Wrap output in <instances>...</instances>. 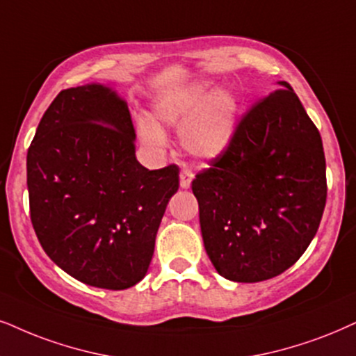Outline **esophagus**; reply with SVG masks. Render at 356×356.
Listing matches in <instances>:
<instances>
[{"mask_svg": "<svg viewBox=\"0 0 356 356\" xmlns=\"http://www.w3.org/2000/svg\"><path fill=\"white\" fill-rule=\"evenodd\" d=\"M193 181V172L191 169H182L181 170V187L188 188Z\"/></svg>", "mask_w": 356, "mask_h": 356, "instance_id": "esophagus-1", "label": "esophagus"}]
</instances>
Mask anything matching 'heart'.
<instances>
[{
	"instance_id": "b5f03b06",
	"label": "heart",
	"mask_w": 356,
	"mask_h": 356,
	"mask_svg": "<svg viewBox=\"0 0 356 356\" xmlns=\"http://www.w3.org/2000/svg\"><path fill=\"white\" fill-rule=\"evenodd\" d=\"M210 82H195L168 93L156 103L152 121L139 120L138 136L152 151H163V126L181 128V145L199 159H213L230 147L236 133L238 100L232 92L211 93Z\"/></svg>"
}]
</instances>
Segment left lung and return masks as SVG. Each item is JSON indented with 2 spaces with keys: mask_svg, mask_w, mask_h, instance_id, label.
<instances>
[{
  "mask_svg": "<svg viewBox=\"0 0 356 356\" xmlns=\"http://www.w3.org/2000/svg\"><path fill=\"white\" fill-rule=\"evenodd\" d=\"M279 85L243 115L230 147L192 181L207 254L235 282L289 269L325 209L321 133L291 85Z\"/></svg>",
  "mask_w": 356,
  "mask_h": 356,
  "instance_id": "obj_1",
  "label": "left lung"
}]
</instances>
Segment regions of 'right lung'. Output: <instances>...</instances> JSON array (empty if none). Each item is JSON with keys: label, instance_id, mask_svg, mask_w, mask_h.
<instances>
[{"label": "right lung", "instance_id": "obj_1", "mask_svg": "<svg viewBox=\"0 0 356 356\" xmlns=\"http://www.w3.org/2000/svg\"><path fill=\"white\" fill-rule=\"evenodd\" d=\"M128 105L100 83L62 90L28 149L31 222L49 258L102 289L146 276L179 168L138 163Z\"/></svg>", "mask_w": 356, "mask_h": 356}]
</instances>
